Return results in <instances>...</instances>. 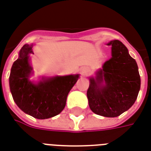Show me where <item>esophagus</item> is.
I'll return each instance as SVG.
<instances>
[{
	"label": "esophagus",
	"instance_id": "34e87169",
	"mask_svg": "<svg viewBox=\"0 0 151 151\" xmlns=\"http://www.w3.org/2000/svg\"><path fill=\"white\" fill-rule=\"evenodd\" d=\"M89 68L88 67H86V66H83V67H81L80 68V72H81V75H86L88 73H89Z\"/></svg>",
	"mask_w": 151,
	"mask_h": 151
}]
</instances>
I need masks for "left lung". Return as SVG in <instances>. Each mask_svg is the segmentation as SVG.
<instances>
[{"instance_id":"8db88e82","label":"left lung","mask_w":151,"mask_h":151,"mask_svg":"<svg viewBox=\"0 0 151 151\" xmlns=\"http://www.w3.org/2000/svg\"><path fill=\"white\" fill-rule=\"evenodd\" d=\"M111 58L90 77L87 98L90 110L98 115L114 118L132 106L140 90L141 79L137 62L118 40L107 43Z\"/></svg>"}]
</instances>
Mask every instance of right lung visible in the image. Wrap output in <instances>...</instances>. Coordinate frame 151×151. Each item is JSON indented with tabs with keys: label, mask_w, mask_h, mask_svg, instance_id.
<instances>
[{
	"label": "right lung",
	"mask_w": 151,
	"mask_h": 151,
	"mask_svg": "<svg viewBox=\"0 0 151 151\" xmlns=\"http://www.w3.org/2000/svg\"><path fill=\"white\" fill-rule=\"evenodd\" d=\"M33 44H25L13 62L9 75V88L17 106L25 114L37 119L58 115L63 110L68 93L79 78V74L42 77L38 82L30 81L33 67L29 54Z\"/></svg>",
	"instance_id": "1"
}]
</instances>
